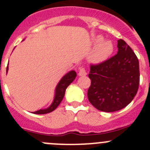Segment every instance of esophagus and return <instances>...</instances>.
Listing matches in <instances>:
<instances>
[{"label": "esophagus", "mask_w": 150, "mask_h": 150, "mask_svg": "<svg viewBox=\"0 0 150 150\" xmlns=\"http://www.w3.org/2000/svg\"><path fill=\"white\" fill-rule=\"evenodd\" d=\"M87 74V71H86L84 67H81L79 69V76H84Z\"/></svg>", "instance_id": "34e87169"}]
</instances>
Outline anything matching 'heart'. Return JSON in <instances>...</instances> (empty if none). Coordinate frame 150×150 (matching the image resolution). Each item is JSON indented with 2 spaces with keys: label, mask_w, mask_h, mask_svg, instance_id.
Masks as SVG:
<instances>
[{
  "label": "heart",
  "mask_w": 150,
  "mask_h": 150,
  "mask_svg": "<svg viewBox=\"0 0 150 150\" xmlns=\"http://www.w3.org/2000/svg\"><path fill=\"white\" fill-rule=\"evenodd\" d=\"M95 45L90 59L93 63H100L106 60L113 52V45L109 41H103V37L97 36L93 40Z\"/></svg>",
  "instance_id": "1"
}]
</instances>
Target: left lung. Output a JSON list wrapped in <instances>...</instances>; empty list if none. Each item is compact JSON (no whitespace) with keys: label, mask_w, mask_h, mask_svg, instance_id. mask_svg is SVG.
Returning <instances> with one entry per match:
<instances>
[{"label":"left lung","mask_w":150,"mask_h":150,"mask_svg":"<svg viewBox=\"0 0 150 150\" xmlns=\"http://www.w3.org/2000/svg\"><path fill=\"white\" fill-rule=\"evenodd\" d=\"M117 54L97 65H91L88 76L91 84L87 91L89 101L105 112L125 108L137 93L139 63L132 49L122 39L117 41Z\"/></svg>","instance_id":"obj_1"}]
</instances>
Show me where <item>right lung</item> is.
<instances>
[{
	"label": "right lung",
	"mask_w": 150,
	"mask_h": 150,
	"mask_svg": "<svg viewBox=\"0 0 150 150\" xmlns=\"http://www.w3.org/2000/svg\"><path fill=\"white\" fill-rule=\"evenodd\" d=\"M8 66H7L6 72L8 71ZM76 76V73L74 71H71L69 73L66 74L60 79V81H59L57 87H56L54 100H53V102L52 103V104L50 105L48 108H47V109H40V110L36 111V112H34L33 114H37V115H44V114L50 113V112H52V111H54V109L59 106L60 102L62 101V100H63V97H64L65 96L66 88H67L68 86L75 79Z\"/></svg>",
	"instance_id": "obj_1"
}]
</instances>
